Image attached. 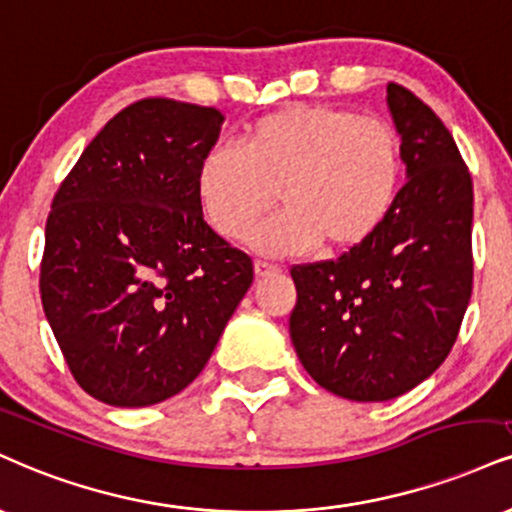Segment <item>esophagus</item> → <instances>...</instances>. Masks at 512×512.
<instances>
[{"label": "esophagus", "instance_id": "esophagus-1", "mask_svg": "<svg viewBox=\"0 0 512 512\" xmlns=\"http://www.w3.org/2000/svg\"><path fill=\"white\" fill-rule=\"evenodd\" d=\"M279 272H281V269L276 267V264H269V262H262V260L255 262V276H257V279H267V276L279 274Z\"/></svg>", "mask_w": 512, "mask_h": 512}]
</instances>
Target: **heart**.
<instances>
[{"label":"heart","instance_id":"1","mask_svg":"<svg viewBox=\"0 0 512 512\" xmlns=\"http://www.w3.org/2000/svg\"><path fill=\"white\" fill-rule=\"evenodd\" d=\"M403 183V140L391 121L334 104H291L245 126L238 147L202 155L195 193L219 236L269 255L353 250L381 229Z\"/></svg>","mask_w":512,"mask_h":512}]
</instances>
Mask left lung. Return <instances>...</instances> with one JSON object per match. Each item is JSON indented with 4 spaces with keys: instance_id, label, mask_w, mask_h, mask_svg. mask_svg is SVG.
<instances>
[{
    "instance_id": "obj_1",
    "label": "left lung",
    "mask_w": 512,
    "mask_h": 512,
    "mask_svg": "<svg viewBox=\"0 0 512 512\" xmlns=\"http://www.w3.org/2000/svg\"><path fill=\"white\" fill-rule=\"evenodd\" d=\"M386 100L408 183L381 229L338 260L295 264L291 341L336 396L379 403L432 377L472 295V178L453 135L408 88Z\"/></svg>"
}]
</instances>
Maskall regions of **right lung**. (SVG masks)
Returning <instances> with one entry per match:
<instances>
[{
	"instance_id": "right-lung-1",
	"label": "right lung",
	"mask_w": 512,
	"mask_h": 512,
	"mask_svg": "<svg viewBox=\"0 0 512 512\" xmlns=\"http://www.w3.org/2000/svg\"><path fill=\"white\" fill-rule=\"evenodd\" d=\"M219 109L147 97L85 147L52 200L40 295L66 365L116 408L176 396L217 348L252 260L202 217L197 164Z\"/></svg>"
}]
</instances>
